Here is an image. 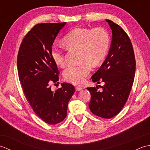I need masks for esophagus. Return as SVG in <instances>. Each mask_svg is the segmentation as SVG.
I'll use <instances>...</instances> for the list:
<instances>
[{"label": "esophagus", "instance_id": "esophagus-1", "mask_svg": "<svg viewBox=\"0 0 150 150\" xmlns=\"http://www.w3.org/2000/svg\"><path fill=\"white\" fill-rule=\"evenodd\" d=\"M82 89H83V88L81 86H76L75 87V90L77 91H81V90H82Z\"/></svg>", "mask_w": 150, "mask_h": 150}]
</instances>
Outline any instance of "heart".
I'll list each match as a JSON object with an SVG mask.
<instances>
[{"mask_svg": "<svg viewBox=\"0 0 150 150\" xmlns=\"http://www.w3.org/2000/svg\"><path fill=\"white\" fill-rule=\"evenodd\" d=\"M63 41L68 48L81 51L80 60L82 62L79 65H69L64 71L65 80L75 84H81L85 81L91 70L88 62L95 66L103 61L107 55L110 42L109 34L102 28H73L64 37ZM51 56L59 66L66 64V55L60 44L52 46Z\"/></svg>", "mask_w": 150, "mask_h": 150, "instance_id": "obj_1", "label": "heart"}]
</instances>
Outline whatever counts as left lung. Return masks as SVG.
<instances>
[{
    "label": "left lung",
    "mask_w": 150,
    "mask_h": 150,
    "mask_svg": "<svg viewBox=\"0 0 150 150\" xmlns=\"http://www.w3.org/2000/svg\"><path fill=\"white\" fill-rule=\"evenodd\" d=\"M106 22L112 31L109 53L98 71L91 77L92 81L104 82L98 88H87L91 93L89 107L95 115L111 119L117 115L128 100L135 73V58L133 46L127 33L110 20Z\"/></svg>",
    "instance_id": "1"
}]
</instances>
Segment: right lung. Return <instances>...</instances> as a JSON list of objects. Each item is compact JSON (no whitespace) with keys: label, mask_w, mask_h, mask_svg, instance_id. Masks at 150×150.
<instances>
[{"label":"right lung","mask_w":150,"mask_h":150,"mask_svg":"<svg viewBox=\"0 0 150 150\" xmlns=\"http://www.w3.org/2000/svg\"><path fill=\"white\" fill-rule=\"evenodd\" d=\"M62 23L38 24L22 40L17 56L19 81L34 112L49 124H58L67 115L68 102L75 92L73 85L61 83L55 91L50 84L59 81V70L51 49Z\"/></svg>","instance_id":"1"}]
</instances>
